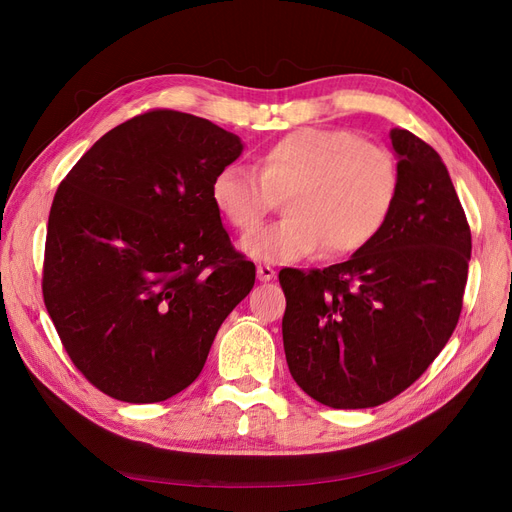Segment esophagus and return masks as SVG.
I'll list each match as a JSON object with an SVG mask.
<instances>
[{"mask_svg": "<svg viewBox=\"0 0 512 512\" xmlns=\"http://www.w3.org/2000/svg\"><path fill=\"white\" fill-rule=\"evenodd\" d=\"M257 278H259L261 282H270V280H274V278H276V270H274L272 265L259 263V265H257Z\"/></svg>", "mask_w": 512, "mask_h": 512, "instance_id": "obj_1", "label": "esophagus"}]
</instances>
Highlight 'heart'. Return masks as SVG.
<instances>
[{
  "instance_id": "1",
  "label": "heart",
  "mask_w": 512,
  "mask_h": 512,
  "mask_svg": "<svg viewBox=\"0 0 512 512\" xmlns=\"http://www.w3.org/2000/svg\"><path fill=\"white\" fill-rule=\"evenodd\" d=\"M400 170L382 145L351 130L299 128L267 147L259 174L226 166L211 182V201L240 232L255 230L288 197V218L249 234L240 249L265 263L315 255L340 257L365 249L396 205Z\"/></svg>"
}]
</instances>
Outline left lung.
<instances>
[{"label": "left lung", "instance_id": "left-lung-1", "mask_svg": "<svg viewBox=\"0 0 512 512\" xmlns=\"http://www.w3.org/2000/svg\"><path fill=\"white\" fill-rule=\"evenodd\" d=\"M400 170L382 232L326 270H282L290 375L332 409H369L407 390L452 336L463 307L471 230L442 157L392 128Z\"/></svg>", "mask_w": 512, "mask_h": 512}]
</instances>
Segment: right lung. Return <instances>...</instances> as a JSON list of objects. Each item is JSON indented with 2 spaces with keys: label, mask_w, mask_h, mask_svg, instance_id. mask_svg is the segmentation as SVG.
<instances>
[{
  "label": "right lung",
  "mask_w": 512,
  "mask_h": 512,
  "mask_svg": "<svg viewBox=\"0 0 512 512\" xmlns=\"http://www.w3.org/2000/svg\"><path fill=\"white\" fill-rule=\"evenodd\" d=\"M245 149L205 118L155 110L78 159L47 224L43 299L66 353L107 396L145 405L191 386L255 284L211 182Z\"/></svg>",
  "instance_id": "1"
}]
</instances>
